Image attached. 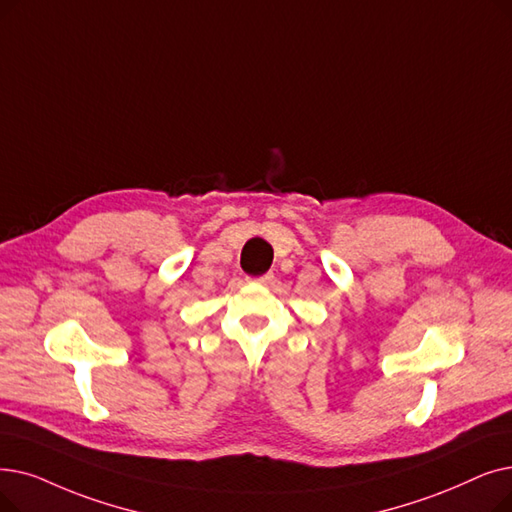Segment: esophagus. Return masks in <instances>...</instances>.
<instances>
[{
    "instance_id": "1",
    "label": "esophagus",
    "mask_w": 512,
    "mask_h": 512,
    "mask_svg": "<svg viewBox=\"0 0 512 512\" xmlns=\"http://www.w3.org/2000/svg\"><path fill=\"white\" fill-rule=\"evenodd\" d=\"M255 282H257V284H263V286H268V284L274 282V274H263V276L255 278Z\"/></svg>"
}]
</instances>
